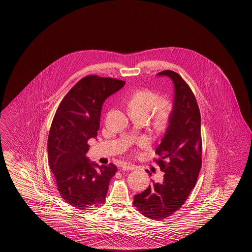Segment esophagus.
Listing matches in <instances>:
<instances>
[{
	"label": "esophagus",
	"mask_w": 252,
	"mask_h": 252,
	"mask_svg": "<svg viewBox=\"0 0 252 252\" xmlns=\"http://www.w3.org/2000/svg\"><path fill=\"white\" fill-rule=\"evenodd\" d=\"M135 168H136L135 165H132V164L127 163V162H125V163H123L122 165H121V169H122L123 171H130V170H134Z\"/></svg>",
	"instance_id": "esophagus-1"
}]
</instances>
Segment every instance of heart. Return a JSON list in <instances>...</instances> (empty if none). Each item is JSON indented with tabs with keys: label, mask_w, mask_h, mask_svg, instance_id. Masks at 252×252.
Instances as JSON below:
<instances>
[{
	"label": "heart",
	"mask_w": 252,
	"mask_h": 252,
	"mask_svg": "<svg viewBox=\"0 0 252 252\" xmlns=\"http://www.w3.org/2000/svg\"><path fill=\"white\" fill-rule=\"evenodd\" d=\"M126 103L130 115L147 118L152 112L150 124L157 134H163L169 128L174 115V104L170 99L160 98L152 90L138 89L130 94ZM145 144V140L140 142L141 146Z\"/></svg>",
	"instance_id": "heart-1"
}]
</instances>
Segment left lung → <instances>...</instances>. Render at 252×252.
I'll use <instances>...</instances> for the list:
<instances>
[{
  "label": "left lung",
  "mask_w": 252,
  "mask_h": 252,
  "mask_svg": "<svg viewBox=\"0 0 252 252\" xmlns=\"http://www.w3.org/2000/svg\"><path fill=\"white\" fill-rule=\"evenodd\" d=\"M169 76L175 85L174 115L169 128L155 150L163 176L135 195L133 205L145 217L162 220L175 214L189 198L201 167L202 140L200 113L189 86L171 70L158 73ZM149 176L152 174L147 170Z\"/></svg>",
  "instance_id": "1"
}]
</instances>
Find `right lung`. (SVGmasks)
Listing matches in <instances>:
<instances>
[{
	"label": "right lung",
	"instance_id": "add662e5",
	"mask_svg": "<svg viewBox=\"0 0 252 252\" xmlns=\"http://www.w3.org/2000/svg\"><path fill=\"white\" fill-rule=\"evenodd\" d=\"M125 81L96 75L81 78L62 99L48 137V160L62 198L78 210L104 203L117 167L90 162L89 139L97 137L104 100Z\"/></svg>",
	"mask_w": 252,
	"mask_h": 252
}]
</instances>
